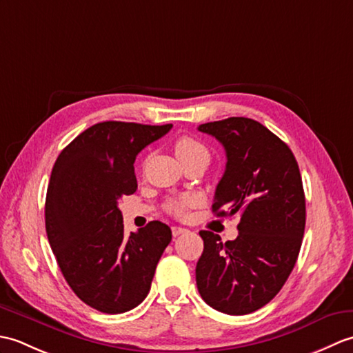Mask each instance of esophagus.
<instances>
[{"instance_id":"1","label":"esophagus","mask_w":353,"mask_h":353,"mask_svg":"<svg viewBox=\"0 0 353 353\" xmlns=\"http://www.w3.org/2000/svg\"><path fill=\"white\" fill-rule=\"evenodd\" d=\"M171 232H172V236H179V235L185 234L186 229H185V228H179V226H172V228H171Z\"/></svg>"}]
</instances>
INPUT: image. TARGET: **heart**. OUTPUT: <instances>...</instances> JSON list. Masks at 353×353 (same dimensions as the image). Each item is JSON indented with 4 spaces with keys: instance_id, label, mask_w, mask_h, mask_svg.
Wrapping results in <instances>:
<instances>
[{
    "instance_id": "b5f03b06",
    "label": "heart",
    "mask_w": 353,
    "mask_h": 353,
    "mask_svg": "<svg viewBox=\"0 0 353 353\" xmlns=\"http://www.w3.org/2000/svg\"><path fill=\"white\" fill-rule=\"evenodd\" d=\"M174 152L182 163L197 159V157H206V159H209L208 148L199 139L192 137L179 138L174 144ZM186 205H188V199H172L167 203V209L172 214L181 215L183 214Z\"/></svg>"
}]
</instances>
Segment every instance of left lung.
<instances>
[{
  "mask_svg": "<svg viewBox=\"0 0 353 353\" xmlns=\"http://www.w3.org/2000/svg\"><path fill=\"white\" fill-rule=\"evenodd\" d=\"M199 130L219 139L228 157L212 212L241 220L234 241L200 232L197 288L214 310L244 316L272 301L294 268L306 220L301 171L290 147L254 119L232 117Z\"/></svg>",
  "mask_w": 353,
  "mask_h": 353,
  "instance_id": "1",
  "label": "left lung"
}]
</instances>
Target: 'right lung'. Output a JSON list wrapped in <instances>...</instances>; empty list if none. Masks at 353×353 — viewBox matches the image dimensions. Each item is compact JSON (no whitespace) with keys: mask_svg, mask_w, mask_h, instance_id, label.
Instances as JSON below:
<instances>
[{"mask_svg":"<svg viewBox=\"0 0 353 353\" xmlns=\"http://www.w3.org/2000/svg\"><path fill=\"white\" fill-rule=\"evenodd\" d=\"M172 124L104 121L70 142L52 167L45 229L71 290L106 314L133 310L147 297L171 229L150 221L124 235L118 201L138 188L134 159Z\"/></svg>","mask_w":353,"mask_h":353,"instance_id":"right-lung-1","label":"right lung"}]
</instances>
